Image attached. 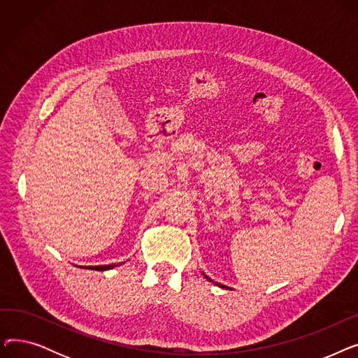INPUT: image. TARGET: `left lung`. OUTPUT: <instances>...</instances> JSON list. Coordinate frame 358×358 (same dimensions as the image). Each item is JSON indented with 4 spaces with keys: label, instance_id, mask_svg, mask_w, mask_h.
I'll return each instance as SVG.
<instances>
[{
    "label": "left lung",
    "instance_id": "obj_1",
    "mask_svg": "<svg viewBox=\"0 0 358 358\" xmlns=\"http://www.w3.org/2000/svg\"><path fill=\"white\" fill-rule=\"evenodd\" d=\"M217 285V283H216ZM217 286H220V285H217ZM220 287H224V286H220Z\"/></svg>",
    "mask_w": 358,
    "mask_h": 358
}]
</instances>
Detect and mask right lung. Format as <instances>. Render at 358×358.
I'll return each instance as SVG.
<instances>
[{
    "instance_id": "right-lung-1",
    "label": "right lung",
    "mask_w": 358,
    "mask_h": 358,
    "mask_svg": "<svg viewBox=\"0 0 358 358\" xmlns=\"http://www.w3.org/2000/svg\"><path fill=\"white\" fill-rule=\"evenodd\" d=\"M113 267H116L115 264H110V266H97V267H85V268H90V270H96V271H104V270H110Z\"/></svg>"
}]
</instances>
